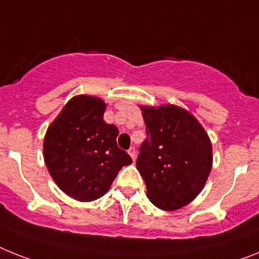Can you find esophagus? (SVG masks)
Listing matches in <instances>:
<instances>
[{
  "label": "esophagus",
  "mask_w": 259,
  "mask_h": 259,
  "mask_svg": "<svg viewBox=\"0 0 259 259\" xmlns=\"http://www.w3.org/2000/svg\"><path fill=\"white\" fill-rule=\"evenodd\" d=\"M127 154L130 155V157L133 159V161H136L137 159V150L134 147H130L129 150H127Z\"/></svg>",
  "instance_id": "obj_1"
}]
</instances>
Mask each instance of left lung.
<instances>
[{"mask_svg": "<svg viewBox=\"0 0 259 259\" xmlns=\"http://www.w3.org/2000/svg\"><path fill=\"white\" fill-rule=\"evenodd\" d=\"M145 139L137 169L150 201L165 211L184 207L203 189L212 165L208 136L192 114L175 105L142 108Z\"/></svg>", "mask_w": 259, "mask_h": 259, "instance_id": "left-lung-1", "label": "left lung"}]
</instances>
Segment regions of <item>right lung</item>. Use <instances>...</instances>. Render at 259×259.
Segmentation results:
<instances>
[{
	"label": "right lung",
	"instance_id": "add662e5",
	"mask_svg": "<svg viewBox=\"0 0 259 259\" xmlns=\"http://www.w3.org/2000/svg\"><path fill=\"white\" fill-rule=\"evenodd\" d=\"M105 103L75 96L53 121L44 139V160L62 192L82 202L108 192L132 157L117 146L118 129L103 120Z\"/></svg>",
	"mask_w": 259,
	"mask_h": 259
}]
</instances>
